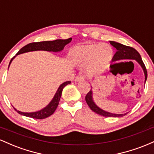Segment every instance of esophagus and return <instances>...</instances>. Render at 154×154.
Returning <instances> with one entry per match:
<instances>
[{
  "instance_id": "esophagus-1",
  "label": "esophagus",
  "mask_w": 154,
  "mask_h": 154,
  "mask_svg": "<svg viewBox=\"0 0 154 154\" xmlns=\"http://www.w3.org/2000/svg\"><path fill=\"white\" fill-rule=\"evenodd\" d=\"M85 79L84 76H83V75H79V76H77V77H76L75 82H79V81L82 80V79Z\"/></svg>"
}]
</instances>
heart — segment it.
Returning a JSON list of instances; mask_svg holds the SVG:
<instances>
[{"mask_svg": "<svg viewBox=\"0 0 154 154\" xmlns=\"http://www.w3.org/2000/svg\"><path fill=\"white\" fill-rule=\"evenodd\" d=\"M74 61L79 64L88 63L89 74L103 72L114 58V50L109 44H93L77 47L72 54Z\"/></svg>", "mask_w": 154, "mask_h": 154, "instance_id": "heart-1", "label": "heart"}]
</instances>
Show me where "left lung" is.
<instances>
[{
	"instance_id": "1",
	"label": "left lung",
	"mask_w": 154,
	"mask_h": 154,
	"mask_svg": "<svg viewBox=\"0 0 154 154\" xmlns=\"http://www.w3.org/2000/svg\"><path fill=\"white\" fill-rule=\"evenodd\" d=\"M110 44L113 45L115 48L117 50L116 52V54H114V58H113L112 61H119V60H123V59H134L136 61H137V63L140 65L141 67L143 69L144 74H145V83H146V79H147V70H146V66H145L143 61L142 59H141L140 55L137 51L135 50L133 48L127 46V45H122V44L116 43L114 41H110ZM85 100L86 103H88V106L91 108L92 111H93L96 114H99V115L103 116H107V117H121V116H125L126 114H112V113L108 112L103 110V109H100L98 106L94 103L93 99V92L92 90H91L88 93V94L85 96Z\"/></svg>"
}]
</instances>
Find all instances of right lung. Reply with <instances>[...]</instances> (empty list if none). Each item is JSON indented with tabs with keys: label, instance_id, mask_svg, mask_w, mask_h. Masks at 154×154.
<instances>
[{
	"label": "right lung",
	"instance_id": "add662e5",
	"mask_svg": "<svg viewBox=\"0 0 154 154\" xmlns=\"http://www.w3.org/2000/svg\"><path fill=\"white\" fill-rule=\"evenodd\" d=\"M72 41V38H68L66 40H55L53 41H43V42H37V43H31L26 45L25 46H24L19 51V52L16 54V56L17 55L24 54V53L29 52V51H53V52H58V51H61L63 49V48L68 43H69ZM16 56H14L11 59L10 63H11L12 60H13L16 57ZM71 81H67L62 83L61 85L59 86V89L56 91V94H55L54 98L49 103L48 105L47 106H45L44 109H41V110L35 111V112H22V111H19L17 109H15L16 111L19 113L21 115H24L25 116H28V117L33 118V119H45V118L48 117L51 115H52L54 113V111H56V108H57L58 105H59L60 98H61V93H62V91L63 88L67 85L70 84Z\"/></svg>",
	"mask_w": 154,
	"mask_h": 154
}]
</instances>
